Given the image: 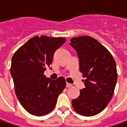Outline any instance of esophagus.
<instances>
[{
  "mask_svg": "<svg viewBox=\"0 0 127 127\" xmlns=\"http://www.w3.org/2000/svg\"><path fill=\"white\" fill-rule=\"evenodd\" d=\"M72 86V85L70 84V83H67V84H66V87H71Z\"/></svg>",
  "mask_w": 127,
  "mask_h": 127,
  "instance_id": "34e87169",
  "label": "esophagus"
}]
</instances>
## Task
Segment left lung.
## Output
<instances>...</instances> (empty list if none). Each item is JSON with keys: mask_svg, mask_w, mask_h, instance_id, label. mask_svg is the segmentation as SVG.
I'll use <instances>...</instances> for the list:
<instances>
[{"mask_svg": "<svg viewBox=\"0 0 127 127\" xmlns=\"http://www.w3.org/2000/svg\"><path fill=\"white\" fill-rule=\"evenodd\" d=\"M69 45L77 53L80 71L86 77L85 87L80 90V96L72 101V105L80 115H96L112 98L117 80L116 63L111 53L91 37H73Z\"/></svg>", "mask_w": 127, "mask_h": 127, "instance_id": "obj_1", "label": "left lung"}]
</instances>
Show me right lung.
<instances>
[{
  "instance_id": "1",
  "label": "right lung",
  "mask_w": 127,
  "mask_h": 127,
  "mask_svg": "<svg viewBox=\"0 0 127 127\" xmlns=\"http://www.w3.org/2000/svg\"><path fill=\"white\" fill-rule=\"evenodd\" d=\"M66 42L63 37L35 36L15 53L10 74L15 91L25 110L35 116L53 111L66 82L63 77L56 80L47 78L44 72L50 67L55 51Z\"/></svg>"
}]
</instances>
